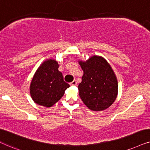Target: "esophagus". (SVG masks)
I'll return each instance as SVG.
<instances>
[{
    "label": "esophagus",
    "mask_w": 150,
    "mask_h": 150,
    "mask_svg": "<svg viewBox=\"0 0 150 150\" xmlns=\"http://www.w3.org/2000/svg\"><path fill=\"white\" fill-rule=\"evenodd\" d=\"M70 84H71V86H76V85H77V81H76V80H73Z\"/></svg>",
    "instance_id": "esophagus-1"
}]
</instances>
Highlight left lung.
I'll return each mask as SVG.
<instances>
[{
	"label": "left lung",
	"instance_id": "8db88e82",
	"mask_svg": "<svg viewBox=\"0 0 150 150\" xmlns=\"http://www.w3.org/2000/svg\"><path fill=\"white\" fill-rule=\"evenodd\" d=\"M84 71L78 86L79 96L90 110L104 111L115 102L118 92L116 75L101 56L93 55L86 61L79 60Z\"/></svg>",
	"mask_w": 150,
	"mask_h": 150
}]
</instances>
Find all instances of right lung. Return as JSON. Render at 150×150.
Wrapping results in <instances>:
<instances>
[{"mask_svg": "<svg viewBox=\"0 0 150 150\" xmlns=\"http://www.w3.org/2000/svg\"><path fill=\"white\" fill-rule=\"evenodd\" d=\"M59 66L55 59H48L36 71L30 83V93L37 105L51 107L63 97L65 91L70 87L64 81Z\"/></svg>", "mask_w": 150, "mask_h": 150, "instance_id": "obj_1", "label": "right lung"}]
</instances>
